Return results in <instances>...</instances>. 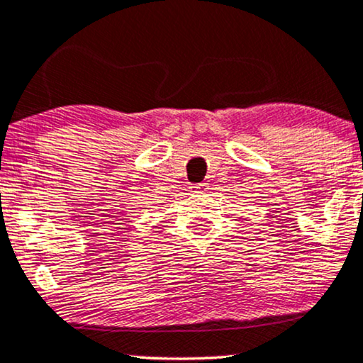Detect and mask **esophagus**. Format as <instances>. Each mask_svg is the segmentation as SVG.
Instances as JSON below:
<instances>
[{
    "label": "esophagus",
    "instance_id": "obj_1",
    "mask_svg": "<svg viewBox=\"0 0 363 363\" xmlns=\"http://www.w3.org/2000/svg\"><path fill=\"white\" fill-rule=\"evenodd\" d=\"M207 189H209V187H207V184H204V182L192 186V192H194V194H204Z\"/></svg>",
    "mask_w": 363,
    "mask_h": 363
}]
</instances>
